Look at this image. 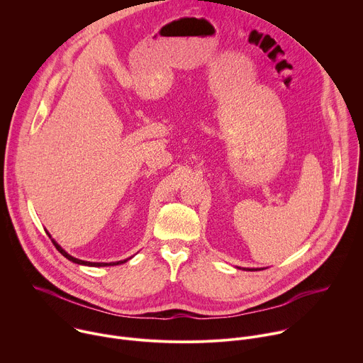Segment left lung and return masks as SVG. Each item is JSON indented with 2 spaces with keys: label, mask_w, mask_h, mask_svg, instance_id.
<instances>
[{
  "label": "left lung",
  "mask_w": 363,
  "mask_h": 363,
  "mask_svg": "<svg viewBox=\"0 0 363 363\" xmlns=\"http://www.w3.org/2000/svg\"><path fill=\"white\" fill-rule=\"evenodd\" d=\"M244 270H245V269H244ZM247 270H255V272H257V270H260V269H247Z\"/></svg>",
  "instance_id": "obj_1"
}]
</instances>
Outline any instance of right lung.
<instances>
[{
	"label": "right lung",
	"mask_w": 363,
	"mask_h": 363,
	"mask_svg": "<svg viewBox=\"0 0 363 363\" xmlns=\"http://www.w3.org/2000/svg\"><path fill=\"white\" fill-rule=\"evenodd\" d=\"M48 234V233H47ZM48 237L51 238V235L48 234ZM53 241V244H55V247L67 258V260H70V262H73V263H76V264H82V266H90V267H106V266H118V264H123V263H126L129 258H126V260H121V262H116V263H90V262H83V260H79V258H76V257H72L70 254H67L55 240H51Z\"/></svg>",
	"instance_id": "add662e5"
}]
</instances>
